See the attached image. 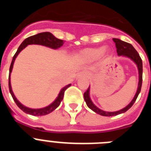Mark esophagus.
<instances>
[{"instance_id": "esophagus-1", "label": "esophagus", "mask_w": 151, "mask_h": 151, "mask_svg": "<svg viewBox=\"0 0 151 151\" xmlns=\"http://www.w3.org/2000/svg\"><path fill=\"white\" fill-rule=\"evenodd\" d=\"M86 76H88V73L85 71L81 72V73H78V78H79V77H86Z\"/></svg>"}]
</instances>
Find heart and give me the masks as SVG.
Segmentation results:
<instances>
[{"mask_svg": "<svg viewBox=\"0 0 151 151\" xmlns=\"http://www.w3.org/2000/svg\"><path fill=\"white\" fill-rule=\"evenodd\" d=\"M104 47H97V48H87L80 52L79 57L85 60H94L97 59L103 54H106Z\"/></svg>", "mask_w": 151, "mask_h": 151, "instance_id": "1", "label": "heart"}]
</instances>
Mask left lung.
<instances>
[{
	"label": "left lung",
	"instance_id": "left-lung-1",
	"mask_svg": "<svg viewBox=\"0 0 151 151\" xmlns=\"http://www.w3.org/2000/svg\"><path fill=\"white\" fill-rule=\"evenodd\" d=\"M113 41L116 43V52L117 54L119 56H125V57H129L130 59L132 60L138 66V73H139V82H138V88L137 92H136V94L134 95V97L133 98V100L132 101V102L128 105L127 106H125V108H123L122 110H119L116 112H106L102 110H100L99 108H97L95 105L92 103L90 97H89V88H88V90L84 93V98H85V101L86 102V104L87 106L90 108L91 110H92L94 112L97 113V114H100L101 116H113L118 115V114H120V113H123L127 111L129 109H130L132 107L134 103L135 102L137 97H138V94H139L140 91H141V85H142V73H143V67H142V60H141V57L139 56L137 50L134 48V47L131 44L127 43V42H125L123 41H121L120 39H118V38H113Z\"/></svg>",
	"mask_w": 151,
	"mask_h": 151
}]
</instances>
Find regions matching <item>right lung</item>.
I'll use <instances>...</instances> for the list:
<instances>
[{"label":"right lung","instance_id":"obj_1","mask_svg":"<svg viewBox=\"0 0 151 151\" xmlns=\"http://www.w3.org/2000/svg\"><path fill=\"white\" fill-rule=\"evenodd\" d=\"M33 44H34V45H44V46L49 47L50 48L57 49L63 45L64 41L63 40H60L55 38L50 32H41L39 33V34L35 35L30 36V37H29V38H26V39L24 40V41H22V43L20 45V46L19 47L18 50L16 52V54L13 56L11 64H10V73H9V90H10V92L12 95V97H13V101H15V103L17 104V106L20 108L22 111L32 116H45L47 115V114H48V113H51L52 111H54L56 108L59 106V105L60 104L61 101L63 99L64 92H65V91H66L71 85L69 84V85H66V87H64L60 91V92L59 95H58L57 99H56L54 102L52 103L51 104L49 105L48 106H46V107L42 108V109H30V108H28L26 107V106H23L22 104H21L20 103L17 101V99L16 98L14 94H13V91H12L11 88V85H10V73H11L12 69H13V63L15 61L16 57H17V55L19 54V52H20L22 49L25 48L27 45H33Z\"/></svg>","mask_w":151,"mask_h":151}]
</instances>
